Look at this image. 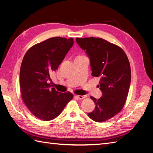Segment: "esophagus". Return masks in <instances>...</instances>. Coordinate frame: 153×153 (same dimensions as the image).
<instances>
[{
	"label": "esophagus",
	"mask_w": 153,
	"mask_h": 153,
	"mask_svg": "<svg viewBox=\"0 0 153 153\" xmlns=\"http://www.w3.org/2000/svg\"><path fill=\"white\" fill-rule=\"evenodd\" d=\"M75 98H77V99L82 100V99H84V98H86V96H82V95L78 96V95H75Z\"/></svg>",
	"instance_id": "esophagus-1"
}]
</instances>
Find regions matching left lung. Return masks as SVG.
<instances>
[{
    "label": "left lung",
    "instance_id": "left-lung-1",
    "mask_svg": "<svg viewBox=\"0 0 153 153\" xmlns=\"http://www.w3.org/2000/svg\"><path fill=\"white\" fill-rule=\"evenodd\" d=\"M77 44L90 59L93 76L100 77V99L90 98L95 109L88 113L93 121L101 123L112 118L122 110L126 102L131 82V68L123 50L100 38H76Z\"/></svg>",
    "mask_w": 153,
    "mask_h": 153
}]
</instances>
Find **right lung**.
<instances>
[{"label":"right lung","instance_id":"add662e5","mask_svg":"<svg viewBox=\"0 0 153 153\" xmlns=\"http://www.w3.org/2000/svg\"><path fill=\"white\" fill-rule=\"evenodd\" d=\"M73 45L72 38H51L29 48L20 71L22 98L30 112L42 121H51L61 113L73 95L50 88V74L57 69Z\"/></svg>","mask_w":153,"mask_h":153}]
</instances>
